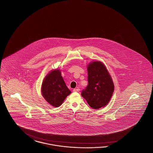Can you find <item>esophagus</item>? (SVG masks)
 Instances as JSON below:
<instances>
[{"mask_svg": "<svg viewBox=\"0 0 153 153\" xmlns=\"http://www.w3.org/2000/svg\"><path fill=\"white\" fill-rule=\"evenodd\" d=\"M79 91H80V89L79 88H74V89L73 90V91H74V92H79Z\"/></svg>", "mask_w": 153, "mask_h": 153, "instance_id": "esophagus-1", "label": "esophagus"}]
</instances>
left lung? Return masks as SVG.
Here are the masks:
<instances>
[{"label": "left lung", "mask_w": 153, "mask_h": 153, "mask_svg": "<svg viewBox=\"0 0 153 153\" xmlns=\"http://www.w3.org/2000/svg\"><path fill=\"white\" fill-rule=\"evenodd\" d=\"M88 85L81 95L89 106L98 109L108 104L114 91L112 79L104 65L99 61L88 66Z\"/></svg>", "instance_id": "8db88e82"}]
</instances>
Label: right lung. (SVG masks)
Wrapping results in <instances>:
<instances>
[{
    "instance_id": "add662e5",
    "label": "right lung",
    "mask_w": 153,
    "mask_h": 153,
    "mask_svg": "<svg viewBox=\"0 0 153 153\" xmlns=\"http://www.w3.org/2000/svg\"><path fill=\"white\" fill-rule=\"evenodd\" d=\"M41 93L49 104L58 107L71 92L67 87L60 71L55 70L45 77L42 83Z\"/></svg>"
}]
</instances>
